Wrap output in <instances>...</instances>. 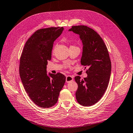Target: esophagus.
<instances>
[{"instance_id":"obj_1","label":"esophagus","mask_w":133,"mask_h":133,"mask_svg":"<svg viewBox=\"0 0 133 133\" xmlns=\"http://www.w3.org/2000/svg\"><path fill=\"white\" fill-rule=\"evenodd\" d=\"M73 80V77L71 76H67L66 77V82H69L70 81H72Z\"/></svg>"}]
</instances>
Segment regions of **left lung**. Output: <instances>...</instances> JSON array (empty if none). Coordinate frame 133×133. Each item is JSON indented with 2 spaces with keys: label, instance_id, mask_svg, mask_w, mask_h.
Masks as SVG:
<instances>
[{
  "label": "left lung",
  "instance_id": "8db88e82",
  "mask_svg": "<svg viewBox=\"0 0 133 133\" xmlns=\"http://www.w3.org/2000/svg\"><path fill=\"white\" fill-rule=\"evenodd\" d=\"M69 31L79 35L83 46L81 64L88 68L87 77L81 79L75 77L78 85L76 98L78 104L90 107L102 98L108 88L111 69L109 52L101 36L93 29L76 25Z\"/></svg>",
  "mask_w": 133,
  "mask_h": 133
}]
</instances>
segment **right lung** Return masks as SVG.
I'll return each instance as SVG.
<instances>
[{
  "label": "right lung",
  "instance_id": "obj_1",
  "mask_svg": "<svg viewBox=\"0 0 133 133\" xmlns=\"http://www.w3.org/2000/svg\"><path fill=\"white\" fill-rule=\"evenodd\" d=\"M63 30V27H51L36 31L26 41L20 57L19 74L23 86L32 101L41 108L56 104L65 82L64 75H47L46 71L54 42Z\"/></svg>",
  "mask_w": 133,
  "mask_h": 133
}]
</instances>
